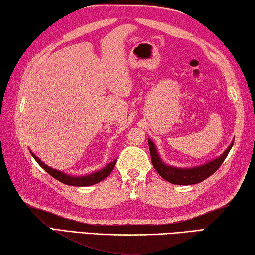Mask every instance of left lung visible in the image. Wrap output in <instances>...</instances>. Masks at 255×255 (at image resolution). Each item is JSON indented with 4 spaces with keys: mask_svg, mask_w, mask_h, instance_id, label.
<instances>
[{
    "mask_svg": "<svg viewBox=\"0 0 255 255\" xmlns=\"http://www.w3.org/2000/svg\"><path fill=\"white\" fill-rule=\"evenodd\" d=\"M148 144L152 165L162 178L166 179L167 182L172 183V184L192 185L204 181V179L211 176L219 168L220 165L226 159L228 152L231 151L234 144V140L219 157L194 167H175L167 165L166 162L161 160L155 143L150 139H148Z\"/></svg>",
    "mask_w": 255,
    "mask_h": 255,
    "instance_id": "obj_1",
    "label": "left lung"
}]
</instances>
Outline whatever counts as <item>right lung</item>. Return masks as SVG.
I'll return each instance as SVG.
<instances>
[{
    "label": "right lung",
    "mask_w": 255,
    "mask_h": 255,
    "mask_svg": "<svg viewBox=\"0 0 255 255\" xmlns=\"http://www.w3.org/2000/svg\"><path fill=\"white\" fill-rule=\"evenodd\" d=\"M30 153L33 157V159L38 162L39 166L43 167V168L49 175H51L52 177L56 178L57 181H60L62 183H64V184L71 185V186H90V185L97 184V183L102 182L103 179H105L108 175L111 174L113 168H114L115 162H116V159H115L114 161L107 164L105 167H103L102 169H99V170H97V172H94V173L88 174V175H83V176H73V175H69L64 172H61V170L52 168V167H49L46 164H44V162L41 161L32 151H30Z\"/></svg>",
    "instance_id": "obj_1"
}]
</instances>
